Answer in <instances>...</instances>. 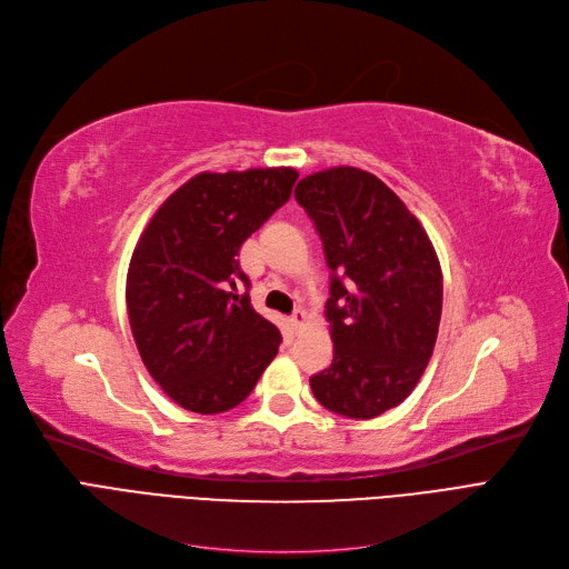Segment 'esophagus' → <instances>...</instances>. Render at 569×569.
<instances>
[{
    "mask_svg": "<svg viewBox=\"0 0 569 569\" xmlns=\"http://www.w3.org/2000/svg\"><path fill=\"white\" fill-rule=\"evenodd\" d=\"M289 322H291V327L293 329H301L303 325H306V310L303 308H297L291 312V318H289Z\"/></svg>",
    "mask_w": 569,
    "mask_h": 569,
    "instance_id": "esophagus-1",
    "label": "esophagus"
}]
</instances>
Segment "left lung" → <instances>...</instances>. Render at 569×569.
Segmentation results:
<instances>
[{
    "label": "left lung",
    "instance_id": "left-lung-1",
    "mask_svg": "<svg viewBox=\"0 0 569 569\" xmlns=\"http://www.w3.org/2000/svg\"><path fill=\"white\" fill-rule=\"evenodd\" d=\"M293 198L318 228L331 270L327 322L335 360L312 396L348 419L398 407L433 356L442 270L426 230L375 173L335 167L306 176Z\"/></svg>",
    "mask_w": 569,
    "mask_h": 569
}]
</instances>
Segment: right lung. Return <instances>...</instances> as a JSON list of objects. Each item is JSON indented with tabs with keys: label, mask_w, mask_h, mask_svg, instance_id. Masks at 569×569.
Segmentation results:
<instances>
[{
	"label": "right lung",
	"mask_w": 569,
	"mask_h": 569,
	"mask_svg": "<svg viewBox=\"0 0 569 569\" xmlns=\"http://www.w3.org/2000/svg\"><path fill=\"white\" fill-rule=\"evenodd\" d=\"M291 167L202 171L171 192L133 249L131 335L150 377L188 411L238 407L278 356L280 329L251 308L238 253L291 194Z\"/></svg>",
	"instance_id": "right-lung-1"
}]
</instances>
